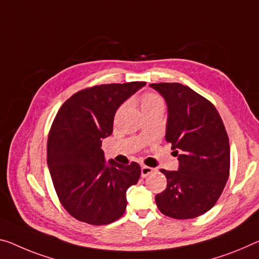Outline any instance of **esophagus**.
Returning <instances> with one entry per match:
<instances>
[{
	"mask_svg": "<svg viewBox=\"0 0 259 259\" xmlns=\"http://www.w3.org/2000/svg\"><path fill=\"white\" fill-rule=\"evenodd\" d=\"M153 171H154V169L150 168V166L142 165V166H141V176H142V177L149 176L150 174H153Z\"/></svg>",
	"mask_w": 259,
	"mask_h": 259,
	"instance_id": "1",
	"label": "esophagus"
}]
</instances>
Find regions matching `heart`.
<instances>
[{"mask_svg": "<svg viewBox=\"0 0 259 259\" xmlns=\"http://www.w3.org/2000/svg\"><path fill=\"white\" fill-rule=\"evenodd\" d=\"M154 107H163V101L155 94H145L141 97V109L142 111H147Z\"/></svg>", "mask_w": 259, "mask_h": 259, "instance_id": "obj_1", "label": "heart"}]
</instances>
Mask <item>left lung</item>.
Returning <instances> with one entry per match:
<instances>
[{
  "label": "left lung",
  "mask_w": 259,
  "mask_h": 259,
  "mask_svg": "<svg viewBox=\"0 0 259 259\" xmlns=\"http://www.w3.org/2000/svg\"><path fill=\"white\" fill-rule=\"evenodd\" d=\"M149 85L164 98L165 140L178 157L176 171L161 170L168 183L155 201L166 217L197 218L215 205L228 181L230 148L224 122L212 103L189 87Z\"/></svg>",
  "instance_id": "obj_1"
}]
</instances>
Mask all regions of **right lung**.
Instances as JSON below:
<instances>
[{
    "mask_svg": "<svg viewBox=\"0 0 259 259\" xmlns=\"http://www.w3.org/2000/svg\"><path fill=\"white\" fill-rule=\"evenodd\" d=\"M146 82L102 84L81 90L63 103L47 141V165L54 189L71 217L101 226L125 213L126 191L137 184L140 165L105 160L102 141L113 132L122 103Z\"/></svg>",
    "mask_w": 259,
    "mask_h": 259,
    "instance_id": "right-lung-1",
    "label": "right lung"
}]
</instances>
